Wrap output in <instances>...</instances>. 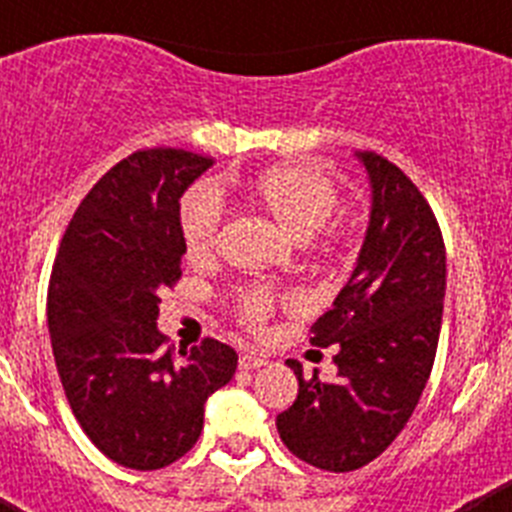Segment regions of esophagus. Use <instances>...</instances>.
Masks as SVG:
<instances>
[{
  "label": "esophagus",
  "mask_w": 512,
  "mask_h": 512,
  "mask_svg": "<svg viewBox=\"0 0 512 512\" xmlns=\"http://www.w3.org/2000/svg\"><path fill=\"white\" fill-rule=\"evenodd\" d=\"M261 366H266V356L253 354V351L241 354V369H261Z\"/></svg>",
  "instance_id": "1"
}]
</instances>
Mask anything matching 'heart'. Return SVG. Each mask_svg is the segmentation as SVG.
<instances>
[{"instance_id":"obj_1","label":"heart","mask_w":512,"mask_h":512,"mask_svg":"<svg viewBox=\"0 0 512 512\" xmlns=\"http://www.w3.org/2000/svg\"><path fill=\"white\" fill-rule=\"evenodd\" d=\"M246 207L269 217L289 238L310 248H333L341 238L328 225L338 210L341 194L325 171L310 164H279L241 179L230 187ZM223 202L205 184L187 189L179 202V238L192 264H210L223 235ZM235 315L246 328L259 330L274 310V295L266 287L238 289L233 297Z\"/></svg>"}]
</instances>
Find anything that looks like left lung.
Returning <instances> with one entry per match:
<instances>
[{
    "instance_id": "left-lung-1",
    "label": "left lung",
    "mask_w": 512,
    "mask_h": 512,
    "mask_svg": "<svg viewBox=\"0 0 512 512\" xmlns=\"http://www.w3.org/2000/svg\"><path fill=\"white\" fill-rule=\"evenodd\" d=\"M372 217L359 264L333 310L312 325V346L336 348V379H310L300 361L297 400L277 428L297 459L354 472L377 459L413 415L436 359L446 295V246L431 205L410 176L361 151Z\"/></svg>"
}]
</instances>
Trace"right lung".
<instances>
[{
	"instance_id": "1",
	"label": "right lung",
	"mask_w": 512,
	"mask_h": 512,
	"mask_svg": "<svg viewBox=\"0 0 512 512\" xmlns=\"http://www.w3.org/2000/svg\"><path fill=\"white\" fill-rule=\"evenodd\" d=\"M212 166L182 148L135 151L89 189L48 284V330L71 413L120 467L161 469L202 433L205 402L238 354L205 338L189 351L158 333V292L182 277L179 197Z\"/></svg>"
}]
</instances>
